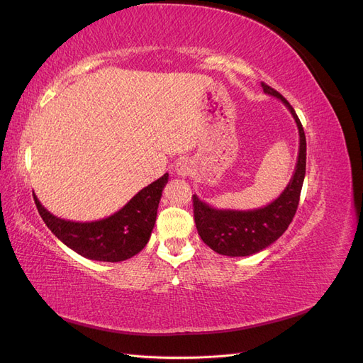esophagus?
<instances>
[{
  "instance_id": "34e87169",
  "label": "esophagus",
  "mask_w": 363,
  "mask_h": 363,
  "mask_svg": "<svg viewBox=\"0 0 363 363\" xmlns=\"http://www.w3.org/2000/svg\"><path fill=\"white\" fill-rule=\"evenodd\" d=\"M194 163L188 159H180L177 163H175V174L180 175V177H188V175L192 172Z\"/></svg>"
}]
</instances>
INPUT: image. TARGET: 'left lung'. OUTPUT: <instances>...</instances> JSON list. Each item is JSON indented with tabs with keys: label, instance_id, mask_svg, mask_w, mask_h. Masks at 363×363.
I'll use <instances>...</instances> for the list:
<instances>
[{
	"label": "left lung",
	"instance_id": "1",
	"mask_svg": "<svg viewBox=\"0 0 363 363\" xmlns=\"http://www.w3.org/2000/svg\"><path fill=\"white\" fill-rule=\"evenodd\" d=\"M263 92L279 98L289 108L300 135L298 159L291 182L272 203L252 211L216 208L194 195V218L199 235L218 255L244 257L265 250L286 232L300 201L306 175V136L294 107L271 86L262 83Z\"/></svg>",
	"mask_w": 363,
	"mask_h": 363
}]
</instances>
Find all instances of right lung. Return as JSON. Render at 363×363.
<instances>
[{
    "instance_id": "add662e5",
    "label": "right lung",
    "mask_w": 363,
    "mask_h": 363,
    "mask_svg": "<svg viewBox=\"0 0 363 363\" xmlns=\"http://www.w3.org/2000/svg\"><path fill=\"white\" fill-rule=\"evenodd\" d=\"M168 174L139 191L121 211L100 221L75 223L50 213L33 194L43 223L80 256L100 262H123L144 248L156 224L157 207Z\"/></svg>"
}]
</instances>
